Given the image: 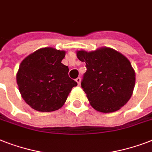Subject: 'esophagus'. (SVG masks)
Wrapping results in <instances>:
<instances>
[{
  "mask_svg": "<svg viewBox=\"0 0 152 152\" xmlns=\"http://www.w3.org/2000/svg\"><path fill=\"white\" fill-rule=\"evenodd\" d=\"M76 83H78V85H79V86L80 85V82H81L80 77H78V78H76Z\"/></svg>",
  "mask_w": 152,
  "mask_h": 152,
  "instance_id": "obj_1",
  "label": "esophagus"
}]
</instances>
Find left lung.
Segmentation results:
<instances>
[{
  "label": "left lung",
  "mask_w": 152,
  "mask_h": 152,
  "mask_svg": "<svg viewBox=\"0 0 152 152\" xmlns=\"http://www.w3.org/2000/svg\"><path fill=\"white\" fill-rule=\"evenodd\" d=\"M76 56L86 63L81 87L93 108L111 113L127 103L136 82L134 69L127 57L108 47L77 51Z\"/></svg>",
  "instance_id": "obj_1"
}]
</instances>
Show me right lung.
I'll list each match as a JSON object with an SVG mask.
<instances>
[{"instance_id":"obj_1","label":"right lung","mask_w":152,"mask_h":152,"mask_svg":"<svg viewBox=\"0 0 152 152\" xmlns=\"http://www.w3.org/2000/svg\"><path fill=\"white\" fill-rule=\"evenodd\" d=\"M65 51L52 47L39 49L23 59L16 75L19 91L31 108L40 112L57 110L77 83L61 63Z\"/></svg>"}]
</instances>
